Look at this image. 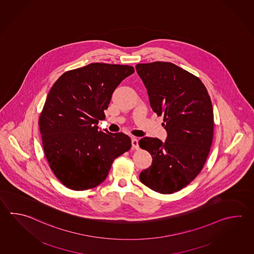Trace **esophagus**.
Masks as SVG:
<instances>
[{"label": "esophagus", "instance_id": "34e87169", "mask_svg": "<svg viewBox=\"0 0 254 254\" xmlns=\"http://www.w3.org/2000/svg\"><path fill=\"white\" fill-rule=\"evenodd\" d=\"M132 146H133L135 149H138V148H139L138 139H137L136 137H133V138H132Z\"/></svg>", "mask_w": 254, "mask_h": 254}]
</instances>
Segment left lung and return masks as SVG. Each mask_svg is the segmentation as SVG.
<instances>
[{"instance_id":"8db88e82","label":"left lung","mask_w":254,"mask_h":254,"mask_svg":"<svg viewBox=\"0 0 254 254\" xmlns=\"http://www.w3.org/2000/svg\"><path fill=\"white\" fill-rule=\"evenodd\" d=\"M157 116H164L166 142L145 136L139 146L152 155V165L139 179L153 191L169 194L188 186L207 159L213 136V110L200 78L171 63L135 66Z\"/></svg>"}]
</instances>
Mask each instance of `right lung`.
Masks as SVG:
<instances>
[{"label":"right lung","mask_w":254,"mask_h":254,"mask_svg":"<svg viewBox=\"0 0 254 254\" xmlns=\"http://www.w3.org/2000/svg\"><path fill=\"white\" fill-rule=\"evenodd\" d=\"M134 71L127 65L90 63L63 73L53 84L39 126L50 167L67 188L99 186L113 161L129 150L128 135L99 131L98 124L115 89Z\"/></svg>","instance_id":"add662e5"}]
</instances>
